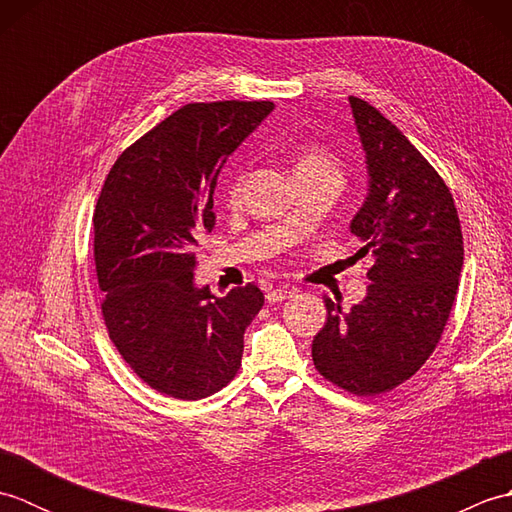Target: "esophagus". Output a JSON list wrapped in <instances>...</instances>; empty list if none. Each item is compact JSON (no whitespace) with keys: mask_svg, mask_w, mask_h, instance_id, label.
Returning a JSON list of instances; mask_svg holds the SVG:
<instances>
[{"mask_svg":"<svg viewBox=\"0 0 512 512\" xmlns=\"http://www.w3.org/2000/svg\"><path fill=\"white\" fill-rule=\"evenodd\" d=\"M292 295H295V290L288 288V286H284V288H281V286L279 288H270L266 292V301L268 303H281V301H286Z\"/></svg>","mask_w":512,"mask_h":512,"instance_id":"esophagus-1","label":"esophagus"}]
</instances>
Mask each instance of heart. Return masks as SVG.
<instances>
[{"instance_id":"heart-1","label":"heart","mask_w":512,"mask_h":512,"mask_svg":"<svg viewBox=\"0 0 512 512\" xmlns=\"http://www.w3.org/2000/svg\"><path fill=\"white\" fill-rule=\"evenodd\" d=\"M312 176H339L341 178V167L336 158L330 154V151H325L323 147H306L301 149V154L297 156L295 162V178H312ZM244 189V173L239 171L233 176L231 184H228V200L235 202L239 200V195H242Z\"/></svg>"}]
</instances>
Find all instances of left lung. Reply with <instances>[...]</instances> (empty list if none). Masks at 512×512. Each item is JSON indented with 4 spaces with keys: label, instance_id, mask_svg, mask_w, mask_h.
Masks as SVG:
<instances>
[{
    "label": "left lung",
    "instance_id": "8db88e82",
    "mask_svg": "<svg viewBox=\"0 0 512 512\" xmlns=\"http://www.w3.org/2000/svg\"><path fill=\"white\" fill-rule=\"evenodd\" d=\"M369 195L350 228L369 257L367 297L343 310L323 297L328 321L312 341L317 372L354 396L405 383L436 350L449 321L464 242L453 195L431 162L374 105L350 96Z\"/></svg>",
    "mask_w": 512,
    "mask_h": 512
}]
</instances>
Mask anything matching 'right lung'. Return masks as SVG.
Segmentation results:
<instances>
[{
  "label": "right lung",
  "mask_w": 512,
  "mask_h": 512,
  "mask_svg": "<svg viewBox=\"0 0 512 512\" xmlns=\"http://www.w3.org/2000/svg\"><path fill=\"white\" fill-rule=\"evenodd\" d=\"M273 107L184 105L129 145L103 182L92 224L105 328L134 374L165 396H211L242 365L244 330L264 292L246 284L217 299L195 288V246L215 224L226 158Z\"/></svg>",
  "instance_id": "obj_1"
}]
</instances>
